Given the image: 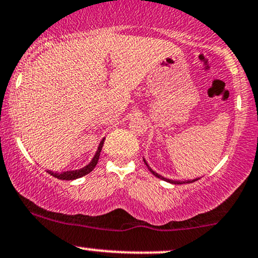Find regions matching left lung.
Listing matches in <instances>:
<instances>
[{
	"label": "left lung",
	"mask_w": 258,
	"mask_h": 258,
	"mask_svg": "<svg viewBox=\"0 0 258 258\" xmlns=\"http://www.w3.org/2000/svg\"><path fill=\"white\" fill-rule=\"evenodd\" d=\"M143 160H144V159H143ZM144 163H146V165L148 166V169H149V170H151V171L153 172V174L155 175V176H157V177H159V179H161V180H165V181H168V182H170V183H176V185H180V183H189V182H194V181H196V180H197V179H196V180H192V181H189V180H187V181H174V180H169V179H165V177H163V176H161V175L157 174V172H154V171H153L152 169L149 168V165H148V164H147V161H146V160H144Z\"/></svg>",
	"instance_id": "left-lung-1"
}]
</instances>
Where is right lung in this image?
Instances as JSON below:
<instances>
[{"instance_id": "add662e5", "label": "right lung", "mask_w": 258, "mask_h": 258, "mask_svg": "<svg viewBox=\"0 0 258 258\" xmlns=\"http://www.w3.org/2000/svg\"><path fill=\"white\" fill-rule=\"evenodd\" d=\"M103 144H104V140L101 141L100 144H99L98 151H97V153H95L94 158H93L92 161H90L87 166H84V168L79 169V170L64 171V172H56V171H50V170H47V172H49L50 175H52L53 177H56V179H60V180H76V179H78V177H82V176H84V175L89 174V172L92 171L93 169L95 168V165L98 164L99 157H100L101 148H103Z\"/></svg>"}]
</instances>
